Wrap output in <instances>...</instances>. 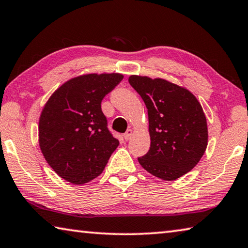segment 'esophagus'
Masks as SVG:
<instances>
[{
  "mask_svg": "<svg viewBox=\"0 0 248 248\" xmlns=\"http://www.w3.org/2000/svg\"><path fill=\"white\" fill-rule=\"evenodd\" d=\"M132 134H133V130H132V129H128L127 131H125L124 134V140H130V139H131Z\"/></svg>",
  "mask_w": 248,
  "mask_h": 248,
  "instance_id": "esophagus-1",
  "label": "esophagus"
}]
</instances>
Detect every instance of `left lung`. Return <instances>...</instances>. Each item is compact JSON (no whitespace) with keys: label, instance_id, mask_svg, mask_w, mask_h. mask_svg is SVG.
<instances>
[{"label":"left lung","instance_id":"8db88e82","mask_svg":"<svg viewBox=\"0 0 248 248\" xmlns=\"http://www.w3.org/2000/svg\"><path fill=\"white\" fill-rule=\"evenodd\" d=\"M129 83L143 99L151 146L138 161L145 170L175 180L198 164L208 145L207 119L189 91L163 78L131 75Z\"/></svg>","mask_w":248,"mask_h":248}]
</instances>
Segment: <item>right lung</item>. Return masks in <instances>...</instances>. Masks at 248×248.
Instances as JSON below:
<instances>
[{
	"label": "right lung",
	"instance_id": "right-lung-1",
	"mask_svg": "<svg viewBox=\"0 0 248 248\" xmlns=\"http://www.w3.org/2000/svg\"><path fill=\"white\" fill-rule=\"evenodd\" d=\"M123 78L119 73L81 75L59 87L45 105L40 150L51 169L69 183L82 185L97 177L119 145L100 104Z\"/></svg>",
	"mask_w": 248,
	"mask_h": 248
}]
</instances>
